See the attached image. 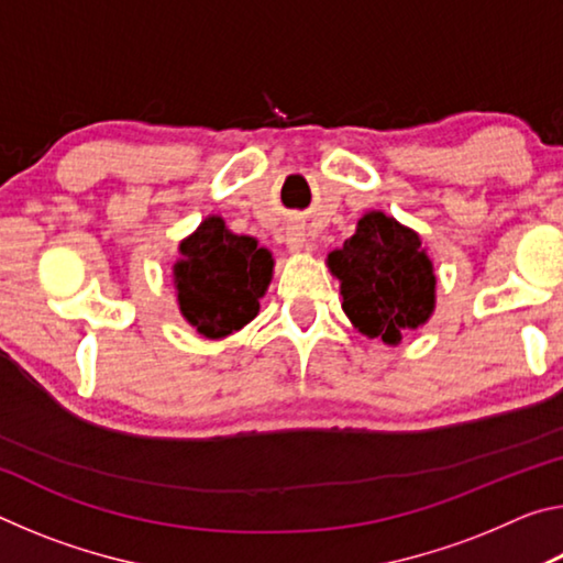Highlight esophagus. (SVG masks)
<instances>
[{"mask_svg": "<svg viewBox=\"0 0 563 563\" xmlns=\"http://www.w3.org/2000/svg\"><path fill=\"white\" fill-rule=\"evenodd\" d=\"M285 243H288V251L290 253L308 251V238H305L302 228H290L288 235H285Z\"/></svg>", "mask_w": 563, "mask_h": 563, "instance_id": "34e87169", "label": "esophagus"}]
</instances>
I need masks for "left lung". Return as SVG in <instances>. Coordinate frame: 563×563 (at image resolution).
I'll use <instances>...</instances> for the list:
<instances>
[{
    "instance_id": "left-lung-1",
    "label": "left lung",
    "mask_w": 563,
    "mask_h": 563,
    "mask_svg": "<svg viewBox=\"0 0 563 563\" xmlns=\"http://www.w3.org/2000/svg\"><path fill=\"white\" fill-rule=\"evenodd\" d=\"M340 280L342 310L362 335L397 345L405 330L434 312V268L419 235L395 218L369 211L340 251L328 255Z\"/></svg>"
}]
</instances>
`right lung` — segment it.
<instances>
[{"instance_id": "right-lung-1", "label": "right lung", "mask_w": 563, "mask_h": 563, "mask_svg": "<svg viewBox=\"0 0 563 563\" xmlns=\"http://www.w3.org/2000/svg\"><path fill=\"white\" fill-rule=\"evenodd\" d=\"M174 265L178 308L203 338L221 340L261 310L273 278V255L251 235H235L223 218L208 216L178 245Z\"/></svg>"}]
</instances>
